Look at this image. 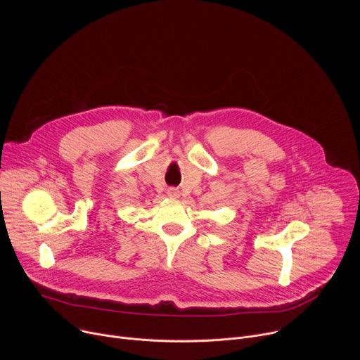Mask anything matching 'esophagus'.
<instances>
[{
	"mask_svg": "<svg viewBox=\"0 0 360 360\" xmlns=\"http://www.w3.org/2000/svg\"><path fill=\"white\" fill-rule=\"evenodd\" d=\"M168 196L171 198H178L179 196V191L176 188H169L168 189Z\"/></svg>",
	"mask_w": 360,
	"mask_h": 360,
	"instance_id": "esophagus-1",
	"label": "esophagus"
}]
</instances>
